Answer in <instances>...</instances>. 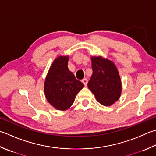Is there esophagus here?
<instances>
[{
	"label": "esophagus",
	"instance_id": "obj_1",
	"mask_svg": "<svg viewBox=\"0 0 156 156\" xmlns=\"http://www.w3.org/2000/svg\"><path fill=\"white\" fill-rule=\"evenodd\" d=\"M82 82L84 84L85 87H87V83H88V80L87 78H84V79H82Z\"/></svg>",
	"mask_w": 156,
	"mask_h": 156
}]
</instances>
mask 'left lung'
Wrapping results in <instances>:
<instances>
[{
	"mask_svg": "<svg viewBox=\"0 0 156 156\" xmlns=\"http://www.w3.org/2000/svg\"><path fill=\"white\" fill-rule=\"evenodd\" d=\"M93 74L88 87L96 99L105 106L117 101L122 92L120 75L115 64L102 57H91Z\"/></svg>",
	"mask_w": 156,
	"mask_h": 156,
	"instance_id": "left-lung-1",
	"label": "left lung"
}]
</instances>
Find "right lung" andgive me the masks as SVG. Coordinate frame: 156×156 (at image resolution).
<instances>
[{
	"label": "right lung",
	"instance_id": "right-lung-1",
	"mask_svg": "<svg viewBox=\"0 0 156 156\" xmlns=\"http://www.w3.org/2000/svg\"><path fill=\"white\" fill-rule=\"evenodd\" d=\"M69 56H59L53 61L44 82V94L50 104L58 110H66L74 102L84 84L69 70Z\"/></svg>",
	"mask_w": 156,
	"mask_h": 156
}]
</instances>
